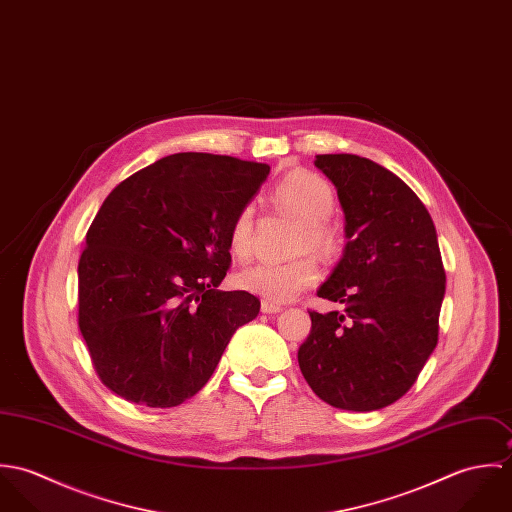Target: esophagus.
Listing matches in <instances>:
<instances>
[{"label":"esophagus","instance_id":"34e87169","mask_svg":"<svg viewBox=\"0 0 512 512\" xmlns=\"http://www.w3.org/2000/svg\"><path fill=\"white\" fill-rule=\"evenodd\" d=\"M260 309H262V313H280L282 305L280 303H272V301H262Z\"/></svg>","mask_w":512,"mask_h":512}]
</instances>
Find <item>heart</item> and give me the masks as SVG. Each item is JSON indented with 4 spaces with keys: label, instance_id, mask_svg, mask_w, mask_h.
<instances>
[{
    "label": "heart",
    "instance_id": "heart-1",
    "mask_svg": "<svg viewBox=\"0 0 512 512\" xmlns=\"http://www.w3.org/2000/svg\"><path fill=\"white\" fill-rule=\"evenodd\" d=\"M272 203L301 222L295 250H313L321 256H333L341 248V232L331 224L335 193L317 173L292 171L274 189ZM230 252L238 260L250 258L254 250V209L248 205L238 211L228 232ZM319 280V264L311 256H297L286 262H258L236 276L244 292L260 295L264 301L286 303Z\"/></svg>",
    "mask_w": 512,
    "mask_h": 512
}]
</instances>
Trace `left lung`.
<instances>
[{"instance_id":"left-lung-1","label":"left lung","mask_w":512,"mask_h":512,"mask_svg":"<svg viewBox=\"0 0 512 512\" xmlns=\"http://www.w3.org/2000/svg\"><path fill=\"white\" fill-rule=\"evenodd\" d=\"M337 187L347 246L317 295L341 311H309L297 351L303 378L327 404L372 412L402 398L438 345L445 270L418 195L392 171L353 153L317 155Z\"/></svg>"}]
</instances>
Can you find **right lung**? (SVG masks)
Instances as JSON below:
<instances>
[{
	"label": "right lung",
	"mask_w": 512,
	"mask_h": 512,
	"mask_svg": "<svg viewBox=\"0 0 512 512\" xmlns=\"http://www.w3.org/2000/svg\"><path fill=\"white\" fill-rule=\"evenodd\" d=\"M270 165L173 153L124 179L86 232L78 327L98 378L120 398L171 408L211 378L252 293L220 292L228 232Z\"/></svg>",
	"instance_id": "1"
}]
</instances>
